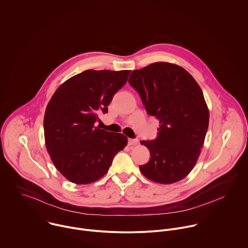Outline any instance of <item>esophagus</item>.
Here are the masks:
<instances>
[{
  "label": "esophagus",
  "mask_w": 248,
  "mask_h": 248,
  "mask_svg": "<svg viewBox=\"0 0 248 248\" xmlns=\"http://www.w3.org/2000/svg\"><path fill=\"white\" fill-rule=\"evenodd\" d=\"M128 144L129 145H137V144H139V140L138 139H129Z\"/></svg>",
  "instance_id": "1"
}]
</instances>
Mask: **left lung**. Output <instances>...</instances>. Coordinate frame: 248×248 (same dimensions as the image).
Masks as SVG:
<instances>
[{
	"label": "left lung",
	"instance_id": "obj_1",
	"mask_svg": "<svg viewBox=\"0 0 248 248\" xmlns=\"http://www.w3.org/2000/svg\"><path fill=\"white\" fill-rule=\"evenodd\" d=\"M128 81L146 112L160 123L155 140L140 141L151 156L140 171L162 184L183 179L198 160L208 128L209 112L200 86L187 71L164 62L133 71Z\"/></svg>",
	"mask_w": 248,
	"mask_h": 248
}]
</instances>
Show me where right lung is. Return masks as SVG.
<instances>
[{"instance_id": "add662e5", "label": "right lung", "mask_w": 248, "mask_h": 248, "mask_svg": "<svg viewBox=\"0 0 248 248\" xmlns=\"http://www.w3.org/2000/svg\"><path fill=\"white\" fill-rule=\"evenodd\" d=\"M131 71L82 72L64 82L49 101L44 120L46 149L71 182L92 183L104 176L127 144L122 134L95 127Z\"/></svg>"}]
</instances>
